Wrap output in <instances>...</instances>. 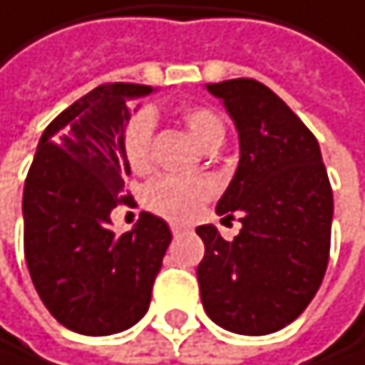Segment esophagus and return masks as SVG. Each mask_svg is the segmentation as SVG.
I'll list each match as a JSON object with an SVG mask.
<instances>
[{
	"mask_svg": "<svg viewBox=\"0 0 365 365\" xmlns=\"http://www.w3.org/2000/svg\"><path fill=\"white\" fill-rule=\"evenodd\" d=\"M187 230H189L187 225H180V222H171V232L176 234V236H178V234H182V232H187Z\"/></svg>",
	"mask_w": 365,
	"mask_h": 365,
	"instance_id": "esophagus-1",
	"label": "esophagus"
}]
</instances>
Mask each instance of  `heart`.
<instances>
[{
    "label": "heart",
    "instance_id": "heart-1",
    "mask_svg": "<svg viewBox=\"0 0 365 365\" xmlns=\"http://www.w3.org/2000/svg\"><path fill=\"white\" fill-rule=\"evenodd\" d=\"M182 120L192 135L202 147L214 140L225 138V127L220 118L205 106H187ZM155 129V115L149 109H140L127 124L122 135V151L133 171H143L151 158V135ZM214 187L205 178H180V176H158L143 192V202L149 212L169 220H189L196 216L200 207L210 200Z\"/></svg>",
    "mask_w": 365,
    "mask_h": 365
}]
</instances>
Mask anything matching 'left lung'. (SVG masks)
Listing matches in <instances>:
<instances>
[{
	"label": "left lung",
	"instance_id": "obj_1",
	"mask_svg": "<svg viewBox=\"0 0 365 365\" xmlns=\"http://www.w3.org/2000/svg\"><path fill=\"white\" fill-rule=\"evenodd\" d=\"M205 88L225 106L241 149L216 214H238L243 230L225 241L214 225L196 227L200 299L216 326L261 336L292 324L324 281L332 189L317 138L274 91L245 78Z\"/></svg>",
	"mask_w": 365,
	"mask_h": 365
}]
</instances>
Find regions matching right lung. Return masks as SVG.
<instances>
[{
  "instance_id": "obj_1",
  "label": "right lung",
  "mask_w": 365,
  "mask_h": 365,
  "mask_svg": "<svg viewBox=\"0 0 365 365\" xmlns=\"http://www.w3.org/2000/svg\"><path fill=\"white\" fill-rule=\"evenodd\" d=\"M145 84H104L73 102L41 133L24 185V254L46 310L78 334L106 336L135 326L171 243L169 225L143 212L115 234L111 212L127 202L131 171L122 135Z\"/></svg>"
}]
</instances>
